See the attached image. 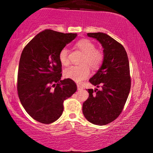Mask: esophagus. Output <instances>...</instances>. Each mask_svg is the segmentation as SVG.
Wrapping results in <instances>:
<instances>
[{"mask_svg": "<svg viewBox=\"0 0 153 153\" xmlns=\"http://www.w3.org/2000/svg\"><path fill=\"white\" fill-rule=\"evenodd\" d=\"M77 86H78V90H79V91H80V90H82V89H83V87H82V85H80V84H78V85H77Z\"/></svg>", "mask_w": 153, "mask_h": 153, "instance_id": "34e87169", "label": "esophagus"}]
</instances>
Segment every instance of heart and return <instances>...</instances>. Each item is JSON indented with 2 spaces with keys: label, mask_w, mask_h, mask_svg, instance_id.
<instances>
[{
  "label": "heart",
  "mask_w": 153,
  "mask_h": 153,
  "mask_svg": "<svg viewBox=\"0 0 153 153\" xmlns=\"http://www.w3.org/2000/svg\"><path fill=\"white\" fill-rule=\"evenodd\" d=\"M77 47L85 53L81 59L82 65H72L67 68L64 71V75L67 78L76 82H81L90 75L91 70L88 65L93 69H99L102 65L104 55L103 52L96 49V45L88 39L79 40L76 44ZM59 59L63 65H68L70 61L68 58V50L64 47L59 54Z\"/></svg>",
  "instance_id": "obj_1"
}]
</instances>
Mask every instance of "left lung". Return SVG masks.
<instances>
[{
	"instance_id": "1",
	"label": "left lung",
	"mask_w": 153,
	"mask_h": 153,
	"mask_svg": "<svg viewBox=\"0 0 153 153\" xmlns=\"http://www.w3.org/2000/svg\"><path fill=\"white\" fill-rule=\"evenodd\" d=\"M103 48L102 65L89 81L101 90L88 89L89 96L82 103V113L88 122L106 125L122 113L131 88L129 63L124 47L106 34L88 33Z\"/></svg>"
}]
</instances>
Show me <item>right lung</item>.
<instances>
[{
	"instance_id": "1",
	"label": "right lung",
	"mask_w": 153,
	"mask_h": 153,
	"mask_svg": "<svg viewBox=\"0 0 153 153\" xmlns=\"http://www.w3.org/2000/svg\"><path fill=\"white\" fill-rule=\"evenodd\" d=\"M77 34H64L51 29L39 33L22 51L19 61L17 90L26 111L42 124L57 120L63 112V102L77 91L70 78L61 80L60 50Z\"/></svg>"
}]
</instances>
